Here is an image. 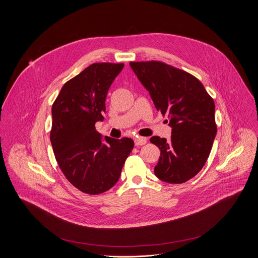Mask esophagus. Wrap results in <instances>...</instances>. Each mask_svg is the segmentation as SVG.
Here are the masks:
<instances>
[{
    "instance_id": "1",
    "label": "esophagus",
    "mask_w": 258,
    "mask_h": 258,
    "mask_svg": "<svg viewBox=\"0 0 258 258\" xmlns=\"http://www.w3.org/2000/svg\"><path fill=\"white\" fill-rule=\"evenodd\" d=\"M134 142H135L136 146H142L147 143V139L144 137H137V138H135Z\"/></svg>"
}]
</instances>
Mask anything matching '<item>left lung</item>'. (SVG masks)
<instances>
[{"instance_id":"left-lung-1","label":"left lung","mask_w":258,"mask_h":258,"mask_svg":"<svg viewBox=\"0 0 258 258\" xmlns=\"http://www.w3.org/2000/svg\"><path fill=\"white\" fill-rule=\"evenodd\" d=\"M130 67L172 127L171 140L150 139L161 151L155 175L166 183L183 184L210 156L217 135L214 99L197 77L165 62L131 61Z\"/></svg>"}]
</instances>
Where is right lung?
I'll return each instance as SVG.
<instances>
[{"label":"right lung","mask_w":258,"mask_h":258,"mask_svg":"<svg viewBox=\"0 0 258 258\" xmlns=\"http://www.w3.org/2000/svg\"><path fill=\"white\" fill-rule=\"evenodd\" d=\"M124 63L96 62L64 83L51 108L50 142L55 160L71 184L88 195L116 184L134 147L130 138L101 135L95 123L104 119L105 99Z\"/></svg>","instance_id":"1"}]
</instances>
